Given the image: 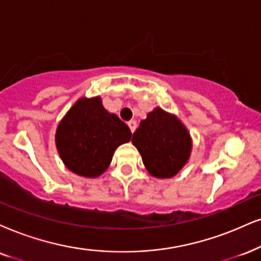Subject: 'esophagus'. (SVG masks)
<instances>
[{"mask_svg": "<svg viewBox=\"0 0 261 261\" xmlns=\"http://www.w3.org/2000/svg\"><path fill=\"white\" fill-rule=\"evenodd\" d=\"M127 125H128V127H130L131 133H135V130H136V127H137L136 120H130V121H128V123H127Z\"/></svg>", "mask_w": 261, "mask_h": 261, "instance_id": "esophagus-1", "label": "esophagus"}]
</instances>
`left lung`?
<instances>
[{"instance_id": "8db88e82", "label": "left lung", "mask_w": 261, "mask_h": 261, "mask_svg": "<svg viewBox=\"0 0 261 261\" xmlns=\"http://www.w3.org/2000/svg\"><path fill=\"white\" fill-rule=\"evenodd\" d=\"M131 142L150 176L159 179L176 176L189 161L193 149L186 125L176 114L160 107H155L141 120Z\"/></svg>"}]
</instances>
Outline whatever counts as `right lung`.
Instances as JSON below:
<instances>
[{"label": "right lung", "instance_id": "add662e5", "mask_svg": "<svg viewBox=\"0 0 261 261\" xmlns=\"http://www.w3.org/2000/svg\"><path fill=\"white\" fill-rule=\"evenodd\" d=\"M130 140V128L103 107L100 96L78 98L55 133L62 163L71 172L85 178L101 176L111 165L115 149Z\"/></svg>", "mask_w": 261, "mask_h": 261}]
</instances>
